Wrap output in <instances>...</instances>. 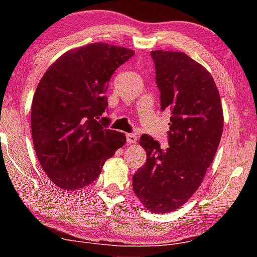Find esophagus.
I'll return each instance as SVG.
<instances>
[{"label":"esophagus","mask_w":257,"mask_h":257,"mask_svg":"<svg viewBox=\"0 0 257 257\" xmlns=\"http://www.w3.org/2000/svg\"><path fill=\"white\" fill-rule=\"evenodd\" d=\"M137 136L133 135V133H127L126 135V142H127L128 144H135L137 142Z\"/></svg>","instance_id":"1"}]
</instances>
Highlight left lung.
<instances>
[{"instance_id": "left-lung-1", "label": "left lung", "mask_w": 257, "mask_h": 257, "mask_svg": "<svg viewBox=\"0 0 257 257\" xmlns=\"http://www.w3.org/2000/svg\"><path fill=\"white\" fill-rule=\"evenodd\" d=\"M161 110H171L168 147L149 135L139 144L146 164L132 179L133 192L151 213H170L194 194L213 163L223 131V112L213 77L184 52L151 51Z\"/></svg>"}]
</instances>
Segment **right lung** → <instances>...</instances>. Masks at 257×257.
I'll use <instances>...</instances> for the list:
<instances>
[{"label":"right lung","instance_id":"1","mask_svg":"<svg viewBox=\"0 0 257 257\" xmlns=\"http://www.w3.org/2000/svg\"><path fill=\"white\" fill-rule=\"evenodd\" d=\"M135 51L91 43L62 55L42 77L31 105L35 152L49 179L77 191L91 185L105 161L124 146V133L101 118L112 75Z\"/></svg>","mask_w":257,"mask_h":257}]
</instances>
